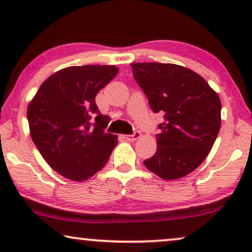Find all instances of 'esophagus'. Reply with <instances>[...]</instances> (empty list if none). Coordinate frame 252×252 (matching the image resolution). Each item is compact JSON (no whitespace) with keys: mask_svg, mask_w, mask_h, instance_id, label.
<instances>
[{"mask_svg":"<svg viewBox=\"0 0 252 252\" xmlns=\"http://www.w3.org/2000/svg\"><path fill=\"white\" fill-rule=\"evenodd\" d=\"M124 137H125L127 141H135L137 139H140L141 133L139 132V130H135V132H134L132 135H125Z\"/></svg>","mask_w":252,"mask_h":252,"instance_id":"34e87169","label":"esophagus"}]
</instances>
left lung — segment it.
Here are the masks:
<instances>
[{"label":"left lung","mask_w":252,"mask_h":252,"mask_svg":"<svg viewBox=\"0 0 252 252\" xmlns=\"http://www.w3.org/2000/svg\"><path fill=\"white\" fill-rule=\"evenodd\" d=\"M133 75L154 112L164 113L156 154L144 160L164 180L191 173L208 156L221 125V102L196 72L177 64L133 63Z\"/></svg>","instance_id":"left-lung-1"}]
</instances>
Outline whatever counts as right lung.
<instances>
[{
  "instance_id": "right-lung-1",
  "label": "right lung",
  "mask_w": 252,
  "mask_h": 252,
  "mask_svg": "<svg viewBox=\"0 0 252 252\" xmlns=\"http://www.w3.org/2000/svg\"><path fill=\"white\" fill-rule=\"evenodd\" d=\"M115 65L70 66L51 74L27 106L34 144L50 167L72 181L102 170L118 136L95 103L97 93L118 73Z\"/></svg>"
}]
</instances>
